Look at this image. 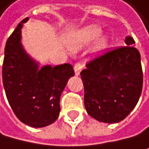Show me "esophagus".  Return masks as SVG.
<instances>
[{
  "label": "esophagus",
  "mask_w": 149,
  "mask_h": 149,
  "mask_svg": "<svg viewBox=\"0 0 149 149\" xmlns=\"http://www.w3.org/2000/svg\"><path fill=\"white\" fill-rule=\"evenodd\" d=\"M82 68H83V65L81 62L75 63V65H74V70H75L76 75H79V74H80V72L82 70Z\"/></svg>",
  "instance_id": "1"
}]
</instances>
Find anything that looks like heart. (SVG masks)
Segmentation results:
<instances>
[{
  "label": "heart",
  "instance_id": "b5f03b06",
  "mask_svg": "<svg viewBox=\"0 0 149 149\" xmlns=\"http://www.w3.org/2000/svg\"><path fill=\"white\" fill-rule=\"evenodd\" d=\"M102 33L101 29L95 25H90L78 29L70 35L69 43L73 49H78L95 40ZM107 46V38L100 37L93 46V52H101Z\"/></svg>",
  "mask_w": 149,
  "mask_h": 149
}]
</instances>
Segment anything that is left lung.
<instances>
[{
	"instance_id": "left-lung-1",
	"label": "left lung",
	"mask_w": 149,
	"mask_h": 149,
	"mask_svg": "<svg viewBox=\"0 0 149 149\" xmlns=\"http://www.w3.org/2000/svg\"><path fill=\"white\" fill-rule=\"evenodd\" d=\"M125 43L91 59L81 72L87 113L106 123L124 120L142 93L140 53L133 46L134 38L127 37Z\"/></svg>"
}]
</instances>
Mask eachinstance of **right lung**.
<instances>
[{
    "label": "right lung",
    "instance_id": "add662e5",
    "mask_svg": "<svg viewBox=\"0 0 149 149\" xmlns=\"http://www.w3.org/2000/svg\"><path fill=\"white\" fill-rule=\"evenodd\" d=\"M24 18L7 39L2 63L5 95L17 119L35 128L54 122L60 112V96L68 79L74 76L70 64L56 67L38 65L25 53L20 43Z\"/></svg>",
    "mask_w": 149,
    "mask_h": 149
}]
</instances>
